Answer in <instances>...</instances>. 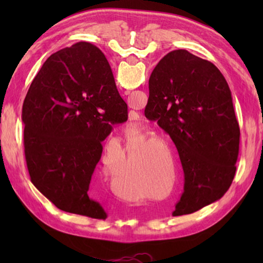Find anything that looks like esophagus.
Instances as JSON below:
<instances>
[{
    "label": "esophagus",
    "instance_id": "1",
    "mask_svg": "<svg viewBox=\"0 0 263 263\" xmlns=\"http://www.w3.org/2000/svg\"><path fill=\"white\" fill-rule=\"evenodd\" d=\"M125 92H127V91H125Z\"/></svg>",
    "mask_w": 263,
    "mask_h": 263
}]
</instances>
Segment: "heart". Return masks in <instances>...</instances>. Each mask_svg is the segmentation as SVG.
I'll list each match as a JSON object with an SVG mask.
<instances>
[{
  "label": "heart",
  "mask_w": 263,
  "mask_h": 263,
  "mask_svg": "<svg viewBox=\"0 0 263 263\" xmlns=\"http://www.w3.org/2000/svg\"><path fill=\"white\" fill-rule=\"evenodd\" d=\"M157 176L158 167L155 164H145L141 161H137L136 159H130L124 166L119 180L124 184L131 185L130 197L133 198L137 194L144 193Z\"/></svg>",
  "instance_id": "1"
}]
</instances>
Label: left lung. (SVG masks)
Instances as JSON below:
<instances>
[{"mask_svg": "<svg viewBox=\"0 0 263 263\" xmlns=\"http://www.w3.org/2000/svg\"><path fill=\"white\" fill-rule=\"evenodd\" d=\"M145 116L158 119L177 148L184 188L174 216L220 199L235 174L240 128L232 95L212 62L175 50L155 66Z\"/></svg>", "mask_w": 263, "mask_h": 263, "instance_id": "8db88e82", "label": "left lung"}]
</instances>
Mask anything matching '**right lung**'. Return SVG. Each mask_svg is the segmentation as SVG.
Returning <instances> with one entry per match:
<instances>
[{
    "label": "right lung",
    "instance_id": "add662e5",
    "mask_svg": "<svg viewBox=\"0 0 263 263\" xmlns=\"http://www.w3.org/2000/svg\"><path fill=\"white\" fill-rule=\"evenodd\" d=\"M127 117L112 70L99 47L80 42L44 62L22 111L31 182L60 210L96 219L106 212L91 198L102 141Z\"/></svg>",
    "mask_w": 263,
    "mask_h": 263
}]
</instances>
